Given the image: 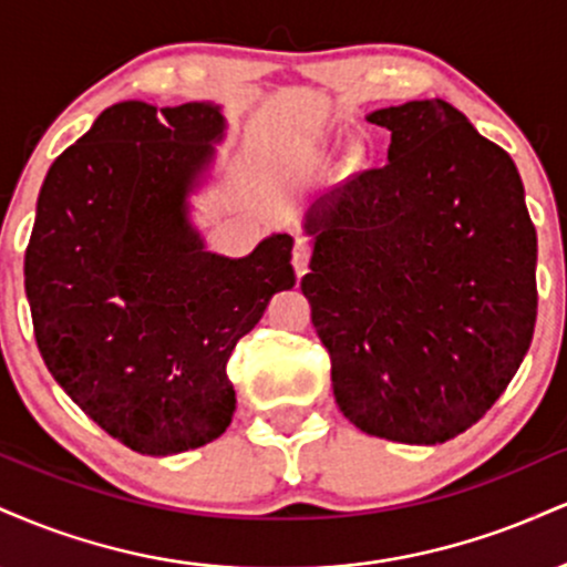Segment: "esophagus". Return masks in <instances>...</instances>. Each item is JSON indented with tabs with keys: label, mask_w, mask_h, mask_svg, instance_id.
Segmentation results:
<instances>
[{
	"label": "esophagus",
	"mask_w": 567,
	"mask_h": 567,
	"mask_svg": "<svg viewBox=\"0 0 567 567\" xmlns=\"http://www.w3.org/2000/svg\"><path fill=\"white\" fill-rule=\"evenodd\" d=\"M309 256H311L309 239L296 237V245H292V269H296L298 277H303L306 269H309Z\"/></svg>",
	"instance_id": "34e87169"
}]
</instances>
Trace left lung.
<instances>
[{"label":"left lung","mask_w":567,"mask_h":567,"mask_svg":"<svg viewBox=\"0 0 567 567\" xmlns=\"http://www.w3.org/2000/svg\"><path fill=\"white\" fill-rule=\"evenodd\" d=\"M389 162L306 210L301 279L338 408L405 445L466 432L504 394L536 324V229L504 148L440 97L379 109Z\"/></svg>","instance_id":"1"}]
</instances>
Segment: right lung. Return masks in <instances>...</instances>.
<instances>
[{"label":"right lung","instance_id":"1","mask_svg":"<svg viewBox=\"0 0 567 567\" xmlns=\"http://www.w3.org/2000/svg\"><path fill=\"white\" fill-rule=\"evenodd\" d=\"M224 109L109 106L48 171L25 247V298L53 379L143 455L207 445L231 424L234 347L290 290L292 237L210 252L192 194L210 181Z\"/></svg>","mask_w":567,"mask_h":567}]
</instances>
